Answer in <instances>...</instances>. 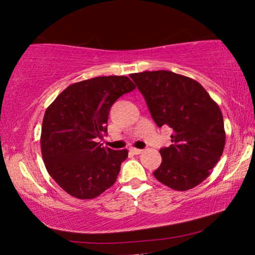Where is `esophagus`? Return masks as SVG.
Returning a JSON list of instances; mask_svg holds the SVG:
<instances>
[{
    "mask_svg": "<svg viewBox=\"0 0 255 255\" xmlns=\"http://www.w3.org/2000/svg\"><path fill=\"white\" fill-rule=\"evenodd\" d=\"M130 152H131L132 154L138 155V154H141V153H143V149H138V148L132 147V148H130Z\"/></svg>",
    "mask_w": 255,
    "mask_h": 255,
    "instance_id": "esophagus-1",
    "label": "esophagus"
}]
</instances>
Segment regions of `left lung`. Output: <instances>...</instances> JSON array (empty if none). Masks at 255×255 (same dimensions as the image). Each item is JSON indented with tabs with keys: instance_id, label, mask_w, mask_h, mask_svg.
<instances>
[{
	"instance_id": "left-lung-1",
	"label": "left lung",
	"mask_w": 255,
	"mask_h": 255,
	"mask_svg": "<svg viewBox=\"0 0 255 255\" xmlns=\"http://www.w3.org/2000/svg\"><path fill=\"white\" fill-rule=\"evenodd\" d=\"M157 126L173 129L172 144L159 149L162 163L153 172L178 191L200 184L225 147L222 111L201 84L170 71L131 74Z\"/></svg>"
}]
</instances>
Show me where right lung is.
<instances>
[{
  "mask_svg": "<svg viewBox=\"0 0 255 255\" xmlns=\"http://www.w3.org/2000/svg\"><path fill=\"white\" fill-rule=\"evenodd\" d=\"M127 76H99L66 88L47 108L41 127L46 169L79 199L100 196L116 182L128 150L102 147L112 105L135 90Z\"/></svg>",
  "mask_w": 255,
  "mask_h": 255,
  "instance_id": "right-lung-1",
  "label": "right lung"
}]
</instances>
